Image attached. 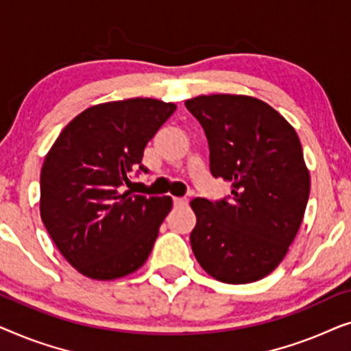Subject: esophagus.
I'll return each mask as SVG.
<instances>
[{"mask_svg": "<svg viewBox=\"0 0 351 351\" xmlns=\"http://www.w3.org/2000/svg\"><path fill=\"white\" fill-rule=\"evenodd\" d=\"M189 204V199L186 198H174V206L176 208H184V206Z\"/></svg>", "mask_w": 351, "mask_h": 351, "instance_id": "1", "label": "esophagus"}]
</instances>
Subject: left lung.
Instances as JSON below:
<instances>
[{
  "label": "left lung",
  "instance_id": "obj_1",
  "mask_svg": "<svg viewBox=\"0 0 351 351\" xmlns=\"http://www.w3.org/2000/svg\"><path fill=\"white\" fill-rule=\"evenodd\" d=\"M185 107L208 137L210 174L232 182L223 199L190 203L196 261L228 285L262 280L285 258L308 203L299 136L275 108L247 95H199Z\"/></svg>",
  "mask_w": 351,
  "mask_h": 351
}]
</instances>
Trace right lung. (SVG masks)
Masks as SVG:
<instances>
[{
  "instance_id": "add662e5",
  "label": "right lung",
  "mask_w": 351,
  "mask_h": 351,
  "mask_svg": "<svg viewBox=\"0 0 351 351\" xmlns=\"http://www.w3.org/2000/svg\"><path fill=\"white\" fill-rule=\"evenodd\" d=\"M174 112V104L141 97L94 105L66 124L46 155L41 220L84 276H126L150 256L172 199L124 186L134 171L148 172L143 150Z\"/></svg>"
}]
</instances>
